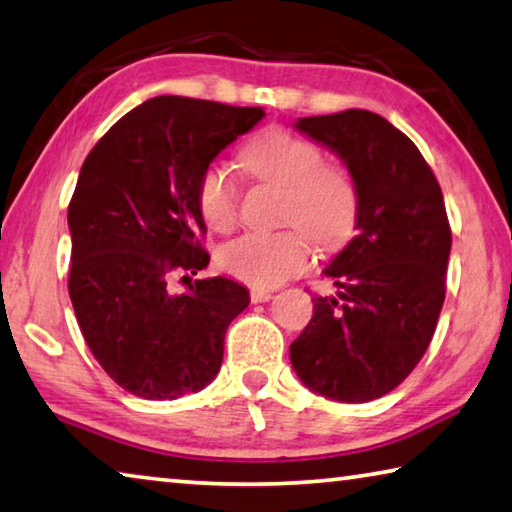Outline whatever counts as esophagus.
<instances>
[{
	"label": "esophagus",
	"instance_id": "obj_1",
	"mask_svg": "<svg viewBox=\"0 0 512 512\" xmlns=\"http://www.w3.org/2000/svg\"><path fill=\"white\" fill-rule=\"evenodd\" d=\"M249 297L254 304H263V301H270L274 297L272 290H261V288H254L249 292Z\"/></svg>",
	"mask_w": 512,
	"mask_h": 512
}]
</instances>
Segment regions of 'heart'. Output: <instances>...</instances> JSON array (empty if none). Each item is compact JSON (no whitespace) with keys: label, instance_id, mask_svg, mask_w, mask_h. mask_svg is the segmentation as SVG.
I'll list each match as a JSON object with an SVG mask.
<instances>
[{"label":"heart","instance_id":"obj_1","mask_svg":"<svg viewBox=\"0 0 512 512\" xmlns=\"http://www.w3.org/2000/svg\"><path fill=\"white\" fill-rule=\"evenodd\" d=\"M315 142L286 129H267L247 142L240 165L251 179L283 188V231H247L222 245L217 254L226 274L256 288H274L306 272L313 263L311 236L322 249H340L351 238L358 217V188L345 167L322 163ZM197 206L215 231L238 220L240 195L222 163L208 165L197 186Z\"/></svg>","mask_w":512,"mask_h":512}]
</instances>
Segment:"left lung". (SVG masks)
Instances as JSON below:
<instances>
[{
    "mask_svg": "<svg viewBox=\"0 0 512 512\" xmlns=\"http://www.w3.org/2000/svg\"><path fill=\"white\" fill-rule=\"evenodd\" d=\"M295 129L347 165L358 236L324 270L338 292L313 299L290 363L317 395L365 404L415 370L435 333L451 251L445 199L415 142L381 115L349 108Z\"/></svg>",
    "mask_w": 512,
    "mask_h": 512,
    "instance_id": "8db88e82",
    "label": "left lung"
}]
</instances>
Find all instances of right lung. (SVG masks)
<instances>
[{"label":"right lung","mask_w":512,"mask_h":512,"mask_svg":"<svg viewBox=\"0 0 512 512\" xmlns=\"http://www.w3.org/2000/svg\"><path fill=\"white\" fill-rule=\"evenodd\" d=\"M263 108L163 95L120 117L92 147L67 206V290L92 356L142 399H177L220 372L224 335L249 306L226 276L197 279L211 261L197 206L201 174ZM183 273L189 288L169 281Z\"/></svg>","instance_id":"add662e5"}]
</instances>
